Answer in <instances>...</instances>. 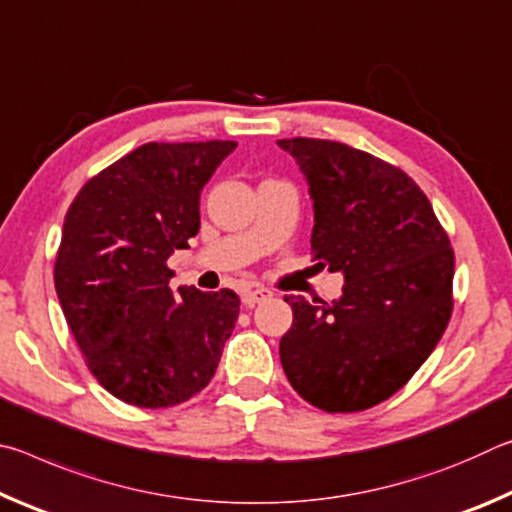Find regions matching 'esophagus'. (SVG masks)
<instances>
[{
  "mask_svg": "<svg viewBox=\"0 0 512 512\" xmlns=\"http://www.w3.org/2000/svg\"><path fill=\"white\" fill-rule=\"evenodd\" d=\"M271 298H273L271 291L257 287V289L244 291V296H241V302H244L246 307H255V305H259V302H266V300H271Z\"/></svg>",
  "mask_w": 512,
  "mask_h": 512,
  "instance_id": "34e87169",
  "label": "esophagus"
}]
</instances>
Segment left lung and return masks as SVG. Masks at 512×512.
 <instances>
[{
  "label": "left lung",
  "instance_id": "1",
  "mask_svg": "<svg viewBox=\"0 0 512 512\" xmlns=\"http://www.w3.org/2000/svg\"><path fill=\"white\" fill-rule=\"evenodd\" d=\"M277 146L307 178L316 266L345 277L334 302L284 298L293 309L280 341L284 375L327 413L370 409L400 391L443 336L454 250L402 169L332 140L291 137Z\"/></svg>",
  "mask_w": 512,
  "mask_h": 512
}]
</instances>
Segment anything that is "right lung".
Listing matches in <instances>:
<instances>
[{
  "instance_id": "add662e5",
  "label": "right lung",
  "mask_w": 512,
  "mask_h": 512,
  "mask_svg": "<svg viewBox=\"0 0 512 512\" xmlns=\"http://www.w3.org/2000/svg\"><path fill=\"white\" fill-rule=\"evenodd\" d=\"M237 142H149L90 178L69 205L54 282L99 384L167 409L214 377L239 316L230 289H169L167 259L201 228V192Z\"/></svg>"
}]
</instances>
